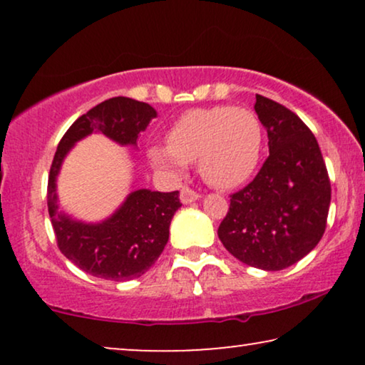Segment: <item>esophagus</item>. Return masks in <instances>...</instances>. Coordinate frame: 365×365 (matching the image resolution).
Here are the masks:
<instances>
[{"instance_id": "esophagus-1", "label": "esophagus", "mask_w": 365, "mask_h": 365, "mask_svg": "<svg viewBox=\"0 0 365 365\" xmlns=\"http://www.w3.org/2000/svg\"><path fill=\"white\" fill-rule=\"evenodd\" d=\"M179 197H181V202H182V204H189V202H192V201H197V199L201 197V194L196 192V191H194V189H191V187L184 186V187L181 189V194H179Z\"/></svg>"}]
</instances>
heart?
I'll list each match as a JSON object with an SVG mask.
<instances>
[{
    "instance_id": "heart-1",
    "label": "heart",
    "mask_w": 365,
    "mask_h": 365,
    "mask_svg": "<svg viewBox=\"0 0 365 365\" xmlns=\"http://www.w3.org/2000/svg\"><path fill=\"white\" fill-rule=\"evenodd\" d=\"M264 146V129L247 108L189 109L168 131V146H153L149 159L174 174L196 163L204 181L219 189L237 187L256 171Z\"/></svg>"
}]
</instances>
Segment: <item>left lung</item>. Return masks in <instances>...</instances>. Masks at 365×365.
Masks as SVG:
<instances>
[{
	"mask_svg": "<svg viewBox=\"0 0 365 365\" xmlns=\"http://www.w3.org/2000/svg\"><path fill=\"white\" fill-rule=\"evenodd\" d=\"M254 109L267 129L269 156L257 176L231 196L217 236L247 266L281 271L324 236L331 181L316 136L296 113L261 94Z\"/></svg>",
	"mask_w": 365,
	"mask_h": 365,
	"instance_id": "obj_1",
	"label": "left lung"
}]
</instances>
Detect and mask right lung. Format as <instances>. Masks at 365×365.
<instances>
[{"label": "right lung", "mask_w": 365, "mask_h": 365, "mask_svg": "<svg viewBox=\"0 0 365 365\" xmlns=\"http://www.w3.org/2000/svg\"><path fill=\"white\" fill-rule=\"evenodd\" d=\"M153 118L154 108L131 98H111L74 121L58 144L48 178V211L58 247L73 264L94 277L129 281L143 276L161 256L169 239V224L181 207L179 191H133L123 206L98 224L74 221L58 212L56 176L74 143L94 131L123 146H136L138 134Z\"/></svg>", "instance_id": "obj_1"}]
</instances>
